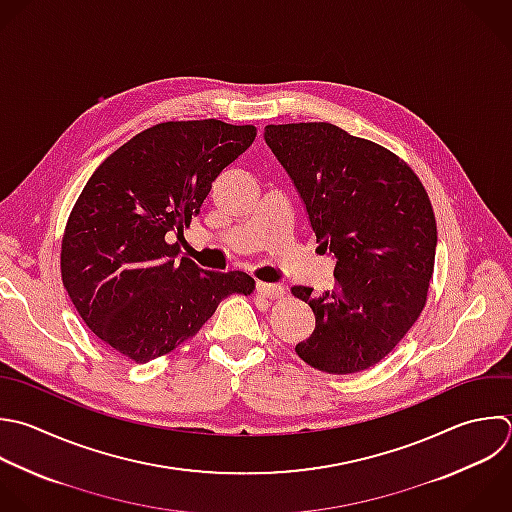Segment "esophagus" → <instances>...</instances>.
Here are the masks:
<instances>
[{
  "label": "esophagus",
  "mask_w": 512,
  "mask_h": 512,
  "mask_svg": "<svg viewBox=\"0 0 512 512\" xmlns=\"http://www.w3.org/2000/svg\"><path fill=\"white\" fill-rule=\"evenodd\" d=\"M256 292H258V296H262V298L276 300V298L284 296V286H280V284H266V282H258Z\"/></svg>",
  "instance_id": "1"
}]
</instances>
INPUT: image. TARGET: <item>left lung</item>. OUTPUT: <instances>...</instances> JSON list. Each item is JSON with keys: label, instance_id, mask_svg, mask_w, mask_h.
<instances>
[{"label": "left lung", "instance_id": "8db88e82", "mask_svg": "<svg viewBox=\"0 0 512 512\" xmlns=\"http://www.w3.org/2000/svg\"><path fill=\"white\" fill-rule=\"evenodd\" d=\"M264 138L306 204L318 248L336 256L330 292L290 288L316 318L296 354L328 374L366 370L424 310L436 254L430 198L394 152L338 126L270 124Z\"/></svg>", "mask_w": 512, "mask_h": 512}]
</instances>
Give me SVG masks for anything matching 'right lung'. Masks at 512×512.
I'll return each mask as SVG.
<instances>
[{"label": "right lung", "mask_w": 512, "mask_h": 512, "mask_svg": "<svg viewBox=\"0 0 512 512\" xmlns=\"http://www.w3.org/2000/svg\"><path fill=\"white\" fill-rule=\"evenodd\" d=\"M254 138V126L222 120L164 122L92 174L70 212L60 270L82 320L112 350L146 364L196 336L226 296L254 292L246 272L202 270L168 242Z\"/></svg>", "instance_id": "1"}]
</instances>
